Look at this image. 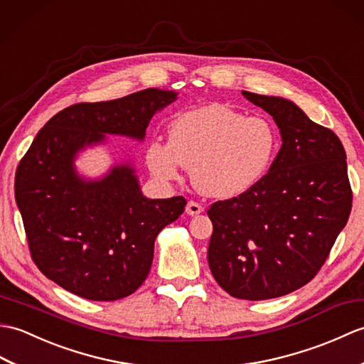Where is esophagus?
<instances>
[{
	"label": "esophagus",
	"mask_w": 364,
	"mask_h": 364,
	"mask_svg": "<svg viewBox=\"0 0 364 364\" xmlns=\"http://www.w3.org/2000/svg\"><path fill=\"white\" fill-rule=\"evenodd\" d=\"M185 212H187V215H190V216H196V215H200L204 212V207L195 203V200H190L187 207H185Z\"/></svg>",
	"instance_id": "1"
}]
</instances>
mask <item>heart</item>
Wrapping results in <instances>:
<instances>
[{
	"instance_id": "obj_1",
	"label": "heart",
	"mask_w": 364,
	"mask_h": 364,
	"mask_svg": "<svg viewBox=\"0 0 364 364\" xmlns=\"http://www.w3.org/2000/svg\"><path fill=\"white\" fill-rule=\"evenodd\" d=\"M168 141L146 146V164L160 181H176L191 168L193 185L210 198L245 195L268 173L277 152V131L263 117H246L210 104L176 117Z\"/></svg>"
}]
</instances>
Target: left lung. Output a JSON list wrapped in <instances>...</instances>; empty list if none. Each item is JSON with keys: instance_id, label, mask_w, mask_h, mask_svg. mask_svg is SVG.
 Masks as SVG:
<instances>
[{"instance_id": "1", "label": "left lung", "mask_w": 364, "mask_h": 364, "mask_svg": "<svg viewBox=\"0 0 364 364\" xmlns=\"http://www.w3.org/2000/svg\"><path fill=\"white\" fill-rule=\"evenodd\" d=\"M272 117L282 148L245 195L208 208V266L224 291L246 301L304 287L324 264L352 208L346 151L293 101L243 92Z\"/></svg>"}]
</instances>
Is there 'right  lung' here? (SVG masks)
Returning a JSON list of instances; mask_svg holds the SVG:
<instances>
[{
    "mask_svg": "<svg viewBox=\"0 0 364 364\" xmlns=\"http://www.w3.org/2000/svg\"><path fill=\"white\" fill-rule=\"evenodd\" d=\"M177 100L146 88L124 98L80 102L40 129L15 174V200L32 260L67 291L90 301H118L148 277L154 241L179 218L182 196H143L131 161L98 179L80 176L79 152L121 135L143 141L156 112Z\"/></svg>",
    "mask_w": 364,
    "mask_h": 364,
    "instance_id": "obj_1",
    "label": "right lung"
}]
</instances>
